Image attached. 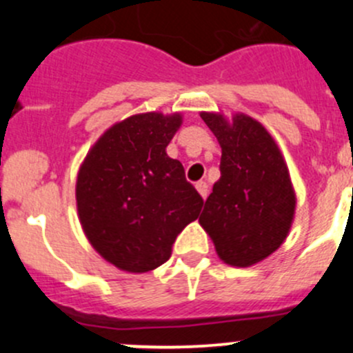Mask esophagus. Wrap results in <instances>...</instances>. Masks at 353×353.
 Here are the masks:
<instances>
[{"mask_svg":"<svg viewBox=\"0 0 353 353\" xmlns=\"http://www.w3.org/2000/svg\"><path fill=\"white\" fill-rule=\"evenodd\" d=\"M196 190H198L199 196H201L203 199L208 196V184H206L205 181H199V183H196Z\"/></svg>","mask_w":353,"mask_h":353,"instance_id":"34e87169","label":"esophagus"}]
</instances>
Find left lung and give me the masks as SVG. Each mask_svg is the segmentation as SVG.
Segmentation results:
<instances>
[{
	"label": "left lung",
	"mask_w": 353,
	"mask_h": 353,
	"mask_svg": "<svg viewBox=\"0 0 353 353\" xmlns=\"http://www.w3.org/2000/svg\"><path fill=\"white\" fill-rule=\"evenodd\" d=\"M199 116L222 148L220 179L199 225L223 263L248 268L273 254L290 232L297 198L288 167L268 130L248 114Z\"/></svg>",
	"instance_id": "left-lung-1"
}]
</instances>
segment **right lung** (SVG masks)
Wrapping results in <instances>:
<instances>
[{
	"label": "right lung",
	"instance_id": "1",
	"mask_svg": "<svg viewBox=\"0 0 353 353\" xmlns=\"http://www.w3.org/2000/svg\"><path fill=\"white\" fill-rule=\"evenodd\" d=\"M183 114L141 112L112 124L88 150L77 177V210L92 248L116 268L147 273L170 258L203 198L165 148Z\"/></svg>",
	"mask_w": 353,
	"mask_h": 353
}]
</instances>
